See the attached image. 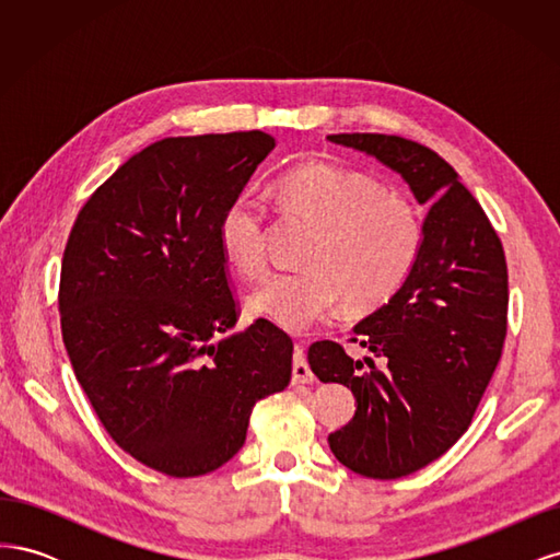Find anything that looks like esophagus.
<instances>
[{
    "mask_svg": "<svg viewBox=\"0 0 560 560\" xmlns=\"http://www.w3.org/2000/svg\"><path fill=\"white\" fill-rule=\"evenodd\" d=\"M292 383L294 385H306L313 383V371L306 360V348L303 343H294V366H292Z\"/></svg>",
    "mask_w": 560,
    "mask_h": 560,
    "instance_id": "34e87169",
    "label": "esophagus"
}]
</instances>
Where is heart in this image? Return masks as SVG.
I'll list each match as a JSON object with an SVG mask.
<instances>
[{
  "label": "heart",
  "instance_id": "1",
  "mask_svg": "<svg viewBox=\"0 0 560 560\" xmlns=\"http://www.w3.org/2000/svg\"><path fill=\"white\" fill-rule=\"evenodd\" d=\"M287 212L315 226L303 270H276L247 296L252 315L303 331L329 317L341 301L350 311L381 306L409 280L425 226L418 208L399 194L334 165H303L278 182ZM266 202L249 191L235 196L219 222V245L245 276L266 266Z\"/></svg>",
  "mask_w": 560,
  "mask_h": 560
}]
</instances>
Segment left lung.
Here are the masks:
<instances>
[{
    "instance_id": "left-lung-1",
    "label": "left lung",
    "mask_w": 560,
    "mask_h": 560,
    "mask_svg": "<svg viewBox=\"0 0 560 560\" xmlns=\"http://www.w3.org/2000/svg\"><path fill=\"white\" fill-rule=\"evenodd\" d=\"M327 140L378 159L430 208L413 273L354 325L350 341L369 358L352 360L334 341L308 348L313 374L358 399L348 425L329 434L336 460L369 479H399L467 432L493 378L506 336V259L477 198L436 151L381 132Z\"/></svg>"
}]
</instances>
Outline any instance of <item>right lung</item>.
I'll use <instances>...</instances> for the list:
<instances>
[{"label":"right lung","instance_id":"obj_1","mask_svg":"<svg viewBox=\"0 0 560 560\" xmlns=\"http://www.w3.org/2000/svg\"><path fill=\"white\" fill-rule=\"evenodd\" d=\"M268 132L165 138L86 200L60 268V327L74 376L107 434L135 460L189 479L245 444L254 404L292 378V338L245 331L219 222Z\"/></svg>","mask_w":560,"mask_h":560}]
</instances>
